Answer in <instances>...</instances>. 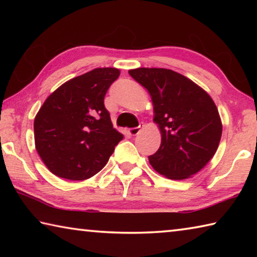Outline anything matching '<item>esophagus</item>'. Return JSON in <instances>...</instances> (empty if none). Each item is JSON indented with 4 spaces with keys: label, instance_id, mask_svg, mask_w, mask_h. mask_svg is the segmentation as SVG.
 I'll return each mask as SVG.
<instances>
[{
    "label": "esophagus",
    "instance_id": "esophagus-1",
    "mask_svg": "<svg viewBox=\"0 0 257 257\" xmlns=\"http://www.w3.org/2000/svg\"><path fill=\"white\" fill-rule=\"evenodd\" d=\"M139 132H141V127L128 129V134L130 135V136H136V135L139 134Z\"/></svg>",
    "mask_w": 257,
    "mask_h": 257
}]
</instances>
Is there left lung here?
Masks as SVG:
<instances>
[{
    "mask_svg": "<svg viewBox=\"0 0 257 257\" xmlns=\"http://www.w3.org/2000/svg\"><path fill=\"white\" fill-rule=\"evenodd\" d=\"M129 75L150 93L161 145L149 156L156 172L184 180L205 167L219 147L222 122L202 87L170 69L137 68Z\"/></svg>",
    "mask_w": 257,
    "mask_h": 257,
    "instance_id": "obj_1",
    "label": "left lung"
}]
</instances>
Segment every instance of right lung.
Listing matches in <instances>:
<instances>
[{
    "label": "right lung",
    "instance_id": "right-lung-1",
    "mask_svg": "<svg viewBox=\"0 0 257 257\" xmlns=\"http://www.w3.org/2000/svg\"><path fill=\"white\" fill-rule=\"evenodd\" d=\"M116 68H96L68 80L45 99L34 121L35 147L60 178L85 180L105 167L123 135L104 106Z\"/></svg>",
    "mask_w": 257,
    "mask_h": 257
}]
</instances>
